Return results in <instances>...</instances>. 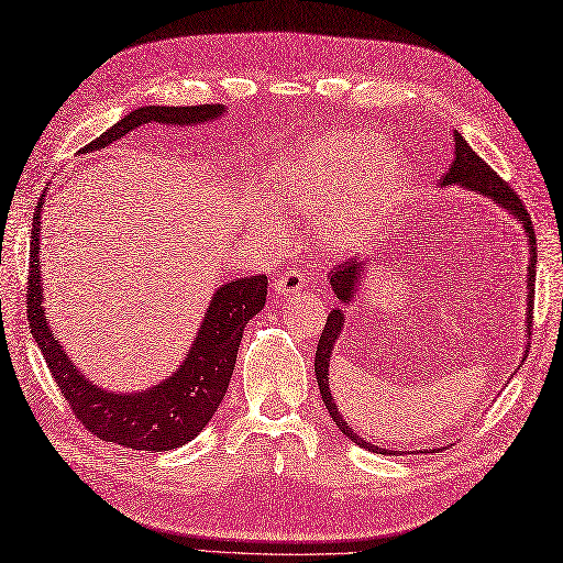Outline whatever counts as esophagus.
I'll use <instances>...</instances> for the list:
<instances>
[{"mask_svg": "<svg viewBox=\"0 0 563 563\" xmlns=\"http://www.w3.org/2000/svg\"><path fill=\"white\" fill-rule=\"evenodd\" d=\"M306 282H308V277L302 275V272L288 269V272H284L282 277L275 279V284H272V288H275V291L282 294V296H291V294L302 291V286H306Z\"/></svg>", "mask_w": 563, "mask_h": 563, "instance_id": "34e87169", "label": "esophagus"}]
</instances>
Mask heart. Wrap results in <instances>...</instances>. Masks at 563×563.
Segmentation results:
<instances>
[{"instance_id":"obj_1","label":"heart","mask_w":563,"mask_h":563,"mask_svg":"<svg viewBox=\"0 0 563 563\" xmlns=\"http://www.w3.org/2000/svg\"><path fill=\"white\" fill-rule=\"evenodd\" d=\"M409 161L374 130L333 132L300 142L275 177L279 206L317 218V239L331 253H347L382 230L405 199ZM265 230H279V212L263 206L255 216Z\"/></svg>"}]
</instances>
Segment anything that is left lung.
I'll use <instances>...</instances> for the list:
<instances>
[{
  "label": "left lung",
  "instance_id": "left-lung-1",
  "mask_svg": "<svg viewBox=\"0 0 563 563\" xmlns=\"http://www.w3.org/2000/svg\"><path fill=\"white\" fill-rule=\"evenodd\" d=\"M462 187L468 191H476L485 199L495 201L499 208H505L509 216L523 227L526 239H528V275H526V286H528V314H526V324L530 327V317H533V298H536V265H538V244H536V232H533V222H530V216L526 206L521 203L519 194H516L507 181L499 177L488 163H485L474 148L466 144L464 136L454 130V161L450 165V170L440 179V187ZM364 272H367V263L357 261V257H351L347 263H341L336 269L329 272V284L333 288V294L341 300V306L336 310H331L327 317V324L322 329V336H319L317 343V353H314V374H317V384H319V393H322V400L329 409L331 419L336 421V427L343 431L345 438H351L355 445L376 452V454H402L398 450H386V448H378L372 445L369 440L360 438L351 427H347L345 419L341 417L336 402H333V395L329 390V364H331V353H333V345H336L339 336H341V329H343V302H351L355 298L357 286H362V277Z\"/></svg>",
  "mask_w": 563,
  "mask_h": 563
}]
</instances>
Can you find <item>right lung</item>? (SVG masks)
<instances>
[{"instance_id":"obj_1","label":"right lung","mask_w":563,"mask_h":563,"mask_svg":"<svg viewBox=\"0 0 563 563\" xmlns=\"http://www.w3.org/2000/svg\"><path fill=\"white\" fill-rule=\"evenodd\" d=\"M224 115L222 103L201 106H142L113 128L89 142L85 151H99L113 144L146 123L163 125H203ZM42 199L33 216V241H30L27 269V319L30 333L37 341L44 362L60 388L68 407L82 421V427L106 443L130 450L165 452L189 443L199 435L224 398L236 364V353L244 327L263 310L267 300V277H241L222 284L212 294L199 333L189 355L173 376L158 386L140 393H115L95 386L85 374L73 367V360L60 347L58 339L44 317V294L40 277V220Z\"/></svg>"}]
</instances>
